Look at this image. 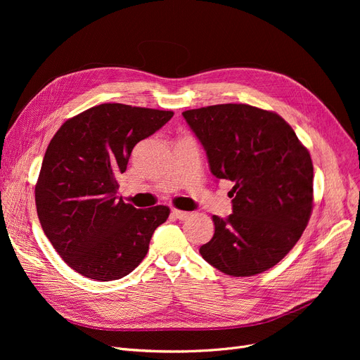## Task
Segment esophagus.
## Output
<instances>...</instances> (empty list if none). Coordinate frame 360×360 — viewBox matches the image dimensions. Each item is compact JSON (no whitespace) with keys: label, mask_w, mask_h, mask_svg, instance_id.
I'll return each instance as SVG.
<instances>
[{"label":"esophagus","mask_w":360,"mask_h":360,"mask_svg":"<svg viewBox=\"0 0 360 360\" xmlns=\"http://www.w3.org/2000/svg\"><path fill=\"white\" fill-rule=\"evenodd\" d=\"M170 214H172V217H175V219H178V220H185V219L190 217V213L178 210V209H174L172 213H170Z\"/></svg>","instance_id":"1"}]
</instances>
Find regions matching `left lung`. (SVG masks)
Returning <instances> with one entry per match:
<instances>
[{"label": "left lung", "mask_w": 360, "mask_h": 360, "mask_svg": "<svg viewBox=\"0 0 360 360\" xmlns=\"http://www.w3.org/2000/svg\"><path fill=\"white\" fill-rule=\"evenodd\" d=\"M201 141L212 174L233 182V213L213 216L214 235L201 257L221 273L250 277L285 258L314 207L308 148L278 113L245 103L182 112Z\"/></svg>", "instance_id": "left-lung-1"}]
</instances>
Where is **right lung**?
<instances>
[{
    "label": "right lung",
    "instance_id": "1",
    "mask_svg": "<svg viewBox=\"0 0 360 360\" xmlns=\"http://www.w3.org/2000/svg\"><path fill=\"white\" fill-rule=\"evenodd\" d=\"M172 110L102 103L67 120L52 137L34 186L36 212L53 250L79 274L118 280L144 259L169 207L136 209L117 197L134 146Z\"/></svg>",
    "mask_w": 360,
    "mask_h": 360
}]
</instances>
